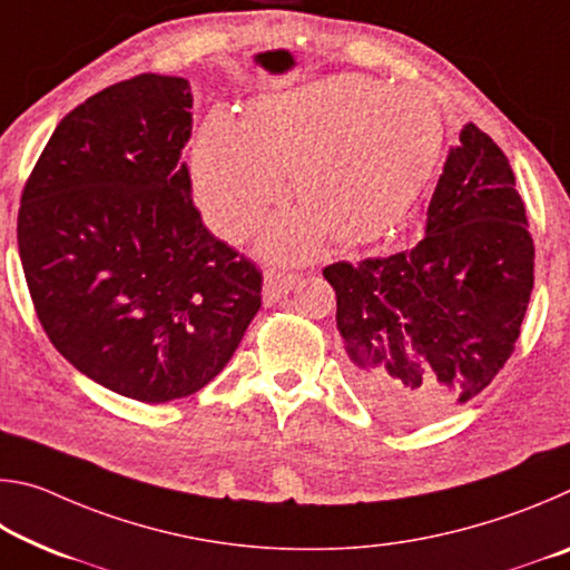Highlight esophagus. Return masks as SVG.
Here are the masks:
<instances>
[{
    "mask_svg": "<svg viewBox=\"0 0 570 570\" xmlns=\"http://www.w3.org/2000/svg\"><path fill=\"white\" fill-rule=\"evenodd\" d=\"M302 282L298 274H284V272H266L264 276V304L272 306L278 298L286 296L292 288Z\"/></svg>",
    "mask_w": 570,
    "mask_h": 570,
    "instance_id": "obj_1",
    "label": "esophagus"
}]
</instances>
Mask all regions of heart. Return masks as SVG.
I'll return each instance as SVG.
<instances>
[{
	"label": "heart",
	"instance_id": "1",
	"mask_svg": "<svg viewBox=\"0 0 570 570\" xmlns=\"http://www.w3.org/2000/svg\"><path fill=\"white\" fill-rule=\"evenodd\" d=\"M442 125L412 88L334 75L264 95L244 118L216 108L193 142V193L206 224L238 240L284 198V176L304 208L276 218L266 254L312 258L332 234L344 244L380 236L407 214L435 168Z\"/></svg>",
	"mask_w": 570,
	"mask_h": 570
}]
</instances>
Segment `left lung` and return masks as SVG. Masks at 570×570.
<instances>
[{
	"mask_svg": "<svg viewBox=\"0 0 570 570\" xmlns=\"http://www.w3.org/2000/svg\"><path fill=\"white\" fill-rule=\"evenodd\" d=\"M533 258L513 168L468 122L448 150L420 244L324 268L356 392L394 422L435 420L478 397L515 350Z\"/></svg>",
	"mask_w": 570,
	"mask_h": 570,
	"instance_id": "1",
	"label": "left lung"
}]
</instances>
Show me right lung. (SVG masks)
Here are the masks:
<instances>
[{"mask_svg":"<svg viewBox=\"0 0 570 570\" xmlns=\"http://www.w3.org/2000/svg\"><path fill=\"white\" fill-rule=\"evenodd\" d=\"M190 85L138 75L77 105L27 180L17 244L47 336L122 397H188L262 308V272L218 240L180 150Z\"/></svg>","mask_w":570,"mask_h":570,"instance_id":"1","label":"right lung"}]
</instances>
